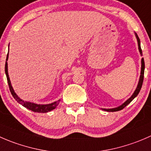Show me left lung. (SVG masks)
<instances>
[{"label":"left lung","instance_id":"left-lung-1","mask_svg":"<svg viewBox=\"0 0 151 151\" xmlns=\"http://www.w3.org/2000/svg\"><path fill=\"white\" fill-rule=\"evenodd\" d=\"M135 36H136L137 40L138 48H139V52H140L141 55H142V52L141 46H140V40H139V37H138V36H137V33H135ZM141 63H142V65H141V73H140V77H139V83H138L137 87L136 90H135V91H134V93L132 94V96H131L130 98L129 99L126 100V101H125V102L123 103V104L122 105H121V106H118V107H116V108H112V109H104V110H105V111H107V112H116V111L121 110V109H123V108L125 107V106H127V105L129 104V103H130L131 101H132V100H133L134 99L135 97H136L138 95V93H139V91H140V90H141L142 85V83H143V79H144L145 61H144V59H143V58H142Z\"/></svg>","mask_w":151,"mask_h":151}]
</instances>
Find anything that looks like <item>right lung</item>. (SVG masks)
Segmentation results:
<instances>
[{"label": "right lung", "instance_id": "add662e5", "mask_svg": "<svg viewBox=\"0 0 151 151\" xmlns=\"http://www.w3.org/2000/svg\"><path fill=\"white\" fill-rule=\"evenodd\" d=\"M8 58H9V53L7 54V56H6V64H5V72H6V75L7 81H8L9 87L10 92H11V93H12V96L14 98V99L16 100L18 103H19V104H22V106H25V108H27V109H30V110L33 111V112H41V113H45V112H50V111L55 109L56 106L59 104V102H60V99H59L58 101H55V102L51 103V104H35V103L29 102V101H23V100L21 99L20 98H19V97H18V96L17 95L16 93H15L14 91L13 88H12V84H11L9 77L8 63H7Z\"/></svg>", "mask_w": 151, "mask_h": 151}]
</instances>
